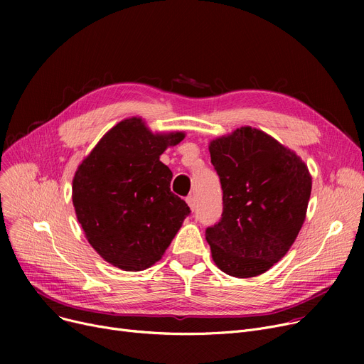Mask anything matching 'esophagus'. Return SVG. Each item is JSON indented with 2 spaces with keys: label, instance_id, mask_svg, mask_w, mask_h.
I'll list each match as a JSON object with an SVG mask.
<instances>
[{
  "label": "esophagus",
  "instance_id": "obj_1",
  "mask_svg": "<svg viewBox=\"0 0 364 364\" xmlns=\"http://www.w3.org/2000/svg\"><path fill=\"white\" fill-rule=\"evenodd\" d=\"M186 202H187V205L190 206V209H192V211H195V206H196V200H195V196H187Z\"/></svg>",
  "mask_w": 364,
  "mask_h": 364
}]
</instances>
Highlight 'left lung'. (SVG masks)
Listing matches in <instances>:
<instances>
[{"mask_svg": "<svg viewBox=\"0 0 364 364\" xmlns=\"http://www.w3.org/2000/svg\"><path fill=\"white\" fill-rule=\"evenodd\" d=\"M223 188V215L205 236L228 276L255 277L294 245L307 215L311 174L296 153L269 134L240 127L209 143Z\"/></svg>", "mask_w": 364, "mask_h": 364, "instance_id": "1", "label": "left lung"}]
</instances>
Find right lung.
Segmentation results:
<instances>
[{
	"label": "right lung",
	"instance_id": "right-lung-1",
	"mask_svg": "<svg viewBox=\"0 0 364 364\" xmlns=\"http://www.w3.org/2000/svg\"><path fill=\"white\" fill-rule=\"evenodd\" d=\"M183 131L151 132L140 117L112 127L76 168L72 202L88 243L106 262L141 272L158 262L190 214L159 161Z\"/></svg>",
	"mask_w": 364,
	"mask_h": 364
}]
</instances>
